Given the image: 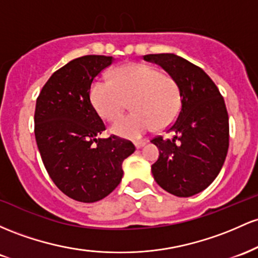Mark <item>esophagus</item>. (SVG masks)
<instances>
[{"label": "esophagus", "mask_w": 258, "mask_h": 258, "mask_svg": "<svg viewBox=\"0 0 258 258\" xmlns=\"http://www.w3.org/2000/svg\"><path fill=\"white\" fill-rule=\"evenodd\" d=\"M147 144V141H137V143H135V147H137V149H141V147L143 146H145V145Z\"/></svg>", "instance_id": "obj_1"}]
</instances>
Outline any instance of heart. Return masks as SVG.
Segmentation results:
<instances>
[{"label": "heart", "instance_id": "heart-1", "mask_svg": "<svg viewBox=\"0 0 258 258\" xmlns=\"http://www.w3.org/2000/svg\"><path fill=\"white\" fill-rule=\"evenodd\" d=\"M91 101L103 119L115 121L125 112L133 113L115 123L112 133L125 139H139L155 128L164 129L181 108L180 86L174 78L145 63H130L114 69L111 82L96 80Z\"/></svg>", "mask_w": 258, "mask_h": 258}]
</instances>
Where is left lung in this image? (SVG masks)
<instances>
[{"label": "left lung", "mask_w": 258, "mask_h": 258, "mask_svg": "<svg viewBox=\"0 0 258 258\" xmlns=\"http://www.w3.org/2000/svg\"><path fill=\"white\" fill-rule=\"evenodd\" d=\"M178 82L181 108L168 128L173 139L151 140L160 150L152 164L162 189L179 198L201 192L221 172L229 146V119L224 98L216 84L198 66L173 53L146 54Z\"/></svg>", "instance_id": "1"}]
</instances>
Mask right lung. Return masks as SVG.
I'll return each instance as SVG.
<instances>
[{"mask_svg": "<svg viewBox=\"0 0 258 258\" xmlns=\"http://www.w3.org/2000/svg\"><path fill=\"white\" fill-rule=\"evenodd\" d=\"M113 57L89 54L51 75L36 100L35 139L43 166L56 186L79 202L109 195L123 176V161L135 151L132 141L98 138L106 125L92 106L95 78Z\"/></svg>", "mask_w": 258, "mask_h": 258, "instance_id": "right-lung-1", "label": "right lung"}]
</instances>
